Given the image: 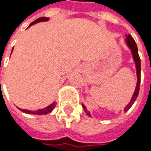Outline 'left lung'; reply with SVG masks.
<instances>
[{"label": "left lung", "mask_w": 151, "mask_h": 151, "mask_svg": "<svg viewBox=\"0 0 151 151\" xmlns=\"http://www.w3.org/2000/svg\"><path fill=\"white\" fill-rule=\"evenodd\" d=\"M125 42L127 46V47L130 49L131 52H132V58H133V61L135 63V68H136V73H137V84H136V87H135V91L132 94V99L130 102L127 104V105H126V107L124 108V111L127 112L128 109L132 107V105L133 104V103L135 102L138 95H139V86H140V73H141V62H140L139 56V52H138V47L136 45V42L133 40L132 36L130 35H126V38H125ZM82 107L85 110V112L87 113V115L88 116H91V114L90 112L88 111L86 108V106L82 104Z\"/></svg>", "instance_id": "1"}]
</instances>
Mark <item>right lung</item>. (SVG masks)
I'll return each instance as SVG.
<instances>
[{
    "instance_id": "obj_1",
    "label": "right lung",
    "mask_w": 151,
    "mask_h": 151,
    "mask_svg": "<svg viewBox=\"0 0 151 151\" xmlns=\"http://www.w3.org/2000/svg\"><path fill=\"white\" fill-rule=\"evenodd\" d=\"M49 20V18H39V19H37L36 20H35L34 22H32L29 27L32 26L33 24H36V23H39V22H44V21H48ZM55 106H56V103L55 102H53L52 104H51L49 106H47V107H46V108H44V109H37V110H29V109H20L19 108L22 112H24V113H26V114H32V115H47V114H48V113H51L52 111V109L55 108Z\"/></svg>"
}]
</instances>
